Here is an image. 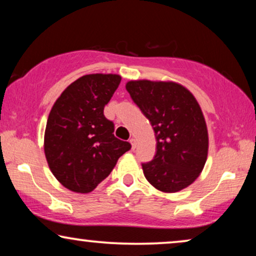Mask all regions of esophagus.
Instances as JSON below:
<instances>
[{
    "label": "esophagus",
    "instance_id": "esophagus-1",
    "mask_svg": "<svg viewBox=\"0 0 256 256\" xmlns=\"http://www.w3.org/2000/svg\"><path fill=\"white\" fill-rule=\"evenodd\" d=\"M129 142H130L132 148V149H135V146H136V140H135L134 138H132L130 140H129Z\"/></svg>",
    "mask_w": 256,
    "mask_h": 256
}]
</instances>
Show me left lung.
I'll use <instances>...</instances> for the list:
<instances>
[{
  "mask_svg": "<svg viewBox=\"0 0 256 256\" xmlns=\"http://www.w3.org/2000/svg\"><path fill=\"white\" fill-rule=\"evenodd\" d=\"M126 88L155 132L156 154L142 164L146 180L169 194L188 188L200 174L208 152V127L196 98L172 82L132 80Z\"/></svg>",
  "mask_w": 256,
  "mask_h": 256,
  "instance_id": "1",
  "label": "left lung"
}]
</instances>
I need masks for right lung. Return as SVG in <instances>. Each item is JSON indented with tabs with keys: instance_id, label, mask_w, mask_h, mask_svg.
<instances>
[{
	"instance_id": "obj_1",
	"label": "right lung",
	"mask_w": 256,
	"mask_h": 256,
	"mask_svg": "<svg viewBox=\"0 0 256 256\" xmlns=\"http://www.w3.org/2000/svg\"><path fill=\"white\" fill-rule=\"evenodd\" d=\"M120 82L118 74L80 76L66 87L48 114L45 157L51 172L68 190L93 191L132 148L115 138L114 124L104 115Z\"/></svg>"
}]
</instances>
